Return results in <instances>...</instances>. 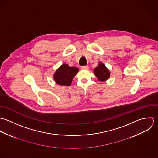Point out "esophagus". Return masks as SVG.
I'll list each match as a JSON object with an SVG mask.
<instances>
[{"mask_svg": "<svg viewBox=\"0 0 158 158\" xmlns=\"http://www.w3.org/2000/svg\"><path fill=\"white\" fill-rule=\"evenodd\" d=\"M81 68L82 69H89V66H81Z\"/></svg>", "mask_w": 158, "mask_h": 158, "instance_id": "1", "label": "esophagus"}]
</instances>
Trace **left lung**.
Segmentation results:
<instances>
[{"label": "left lung", "mask_w": 158, "mask_h": 158, "mask_svg": "<svg viewBox=\"0 0 158 158\" xmlns=\"http://www.w3.org/2000/svg\"><path fill=\"white\" fill-rule=\"evenodd\" d=\"M94 74L100 81H106L110 76V72L103 63H100L94 69Z\"/></svg>", "instance_id": "1"}]
</instances>
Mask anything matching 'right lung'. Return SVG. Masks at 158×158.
<instances>
[{"label": "right lung", "instance_id": "add662e5", "mask_svg": "<svg viewBox=\"0 0 158 158\" xmlns=\"http://www.w3.org/2000/svg\"><path fill=\"white\" fill-rule=\"evenodd\" d=\"M78 71L79 69L76 67H71L68 64H63L54 73V79L59 85L69 86Z\"/></svg>", "mask_w": 158, "mask_h": 158}]
</instances>
